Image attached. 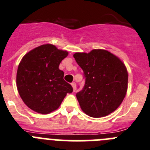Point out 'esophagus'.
Masks as SVG:
<instances>
[{"instance_id":"34e87169","label":"esophagus","mask_w":150,"mask_h":150,"mask_svg":"<svg viewBox=\"0 0 150 150\" xmlns=\"http://www.w3.org/2000/svg\"><path fill=\"white\" fill-rule=\"evenodd\" d=\"M71 85H72V88H73L74 92H75V89H76V83H75V82H72V83H71Z\"/></svg>"}]
</instances>
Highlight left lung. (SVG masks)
<instances>
[{"instance_id":"obj_1","label":"left lung","mask_w":150,"mask_h":150,"mask_svg":"<svg viewBox=\"0 0 150 150\" xmlns=\"http://www.w3.org/2000/svg\"><path fill=\"white\" fill-rule=\"evenodd\" d=\"M73 56L85 78L84 86L76 94L81 110L93 117L114 112L127 93L128 73L125 65L107 50H93Z\"/></svg>"}]
</instances>
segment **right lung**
Here are the masks:
<instances>
[{
  "mask_svg": "<svg viewBox=\"0 0 150 150\" xmlns=\"http://www.w3.org/2000/svg\"><path fill=\"white\" fill-rule=\"evenodd\" d=\"M68 55L52 44L41 45L25 54L17 71V88L31 110L48 114L57 110L67 93L73 90L64 79L59 64Z\"/></svg>",
  "mask_w": 150,
  "mask_h": 150,
  "instance_id": "1",
  "label": "right lung"
}]
</instances>
